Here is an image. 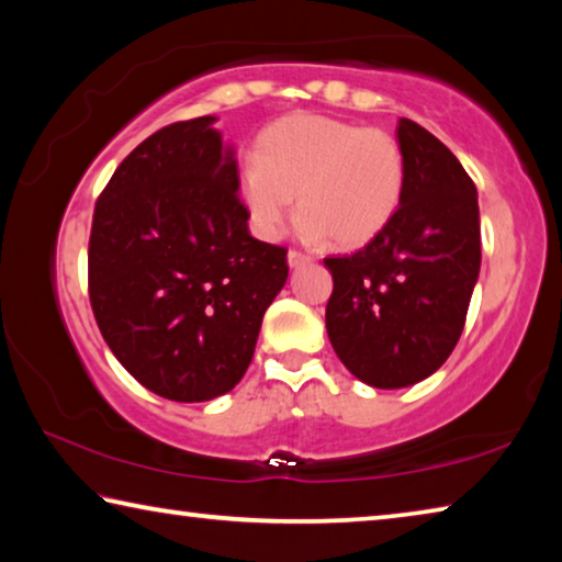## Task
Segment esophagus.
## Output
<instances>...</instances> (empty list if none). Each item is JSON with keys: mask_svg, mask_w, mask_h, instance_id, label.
Segmentation results:
<instances>
[{"mask_svg": "<svg viewBox=\"0 0 562 562\" xmlns=\"http://www.w3.org/2000/svg\"><path fill=\"white\" fill-rule=\"evenodd\" d=\"M312 258L310 255H302V252H297V250H290L288 252V265L290 268L294 270V268H302V265H307Z\"/></svg>", "mask_w": 562, "mask_h": 562, "instance_id": "34e87169", "label": "esophagus"}]
</instances>
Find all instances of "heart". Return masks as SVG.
<instances>
[{
	"instance_id": "b5f03b06",
	"label": "heart",
	"mask_w": 562,
	"mask_h": 562,
	"mask_svg": "<svg viewBox=\"0 0 562 562\" xmlns=\"http://www.w3.org/2000/svg\"><path fill=\"white\" fill-rule=\"evenodd\" d=\"M406 160L398 140L382 128L292 113L270 123L255 144V164L237 178V193L262 237L274 240L294 211L307 240L341 250L372 243L402 205Z\"/></svg>"
}]
</instances>
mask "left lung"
I'll list each match as a JSON object with an SVG mask.
<instances>
[{"label": "left lung", "mask_w": 562, "mask_h": 562, "mask_svg": "<svg viewBox=\"0 0 562 562\" xmlns=\"http://www.w3.org/2000/svg\"><path fill=\"white\" fill-rule=\"evenodd\" d=\"M406 160L402 205L335 280L327 335L359 382L402 389L431 376L459 341L481 270L479 193L449 148L418 123L396 126Z\"/></svg>", "instance_id": "left-lung-1"}]
</instances>
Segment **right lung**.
Here are the masks:
<instances>
[{
	"label": "right lung",
	"mask_w": 562,
	"mask_h": 562,
	"mask_svg": "<svg viewBox=\"0 0 562 562\" xmlns=\"http://www.w3.org/2000/svg\"><path fill=\"white\" fill-rule=\"evenodd\" d=\"M215 121L148 136L93 211V317L126 372L170 402H211L240 382L290 272L284 247L247 231L235 148Z\"/></svg>",
	"instance_id": "right-lung-1"
}]
</instances>
